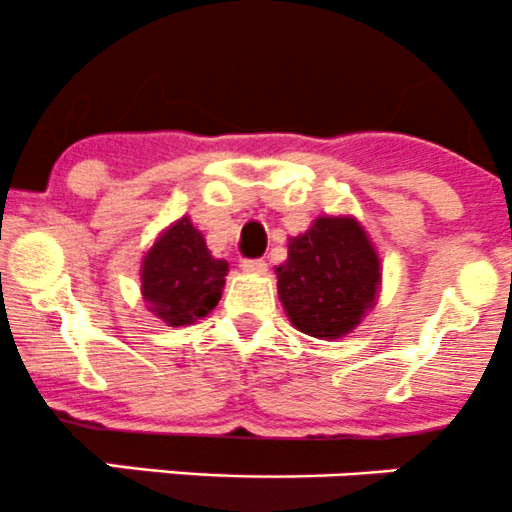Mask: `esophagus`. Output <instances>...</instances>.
<instances>
[{
	"instance_id": "34e87169",
	"label": "esophagus",
	"mask_w": 512,
	"mask_h": 512,
	"mask_svg": "<svg viewBox=\"0 0 512 512\" xmlns=\"http://www.w3.org/2000/svg\"><path fill=\"white\" fill-rule=\"evenodd\" d=\"M240 267L245 272H252V275H265L267 272V262L260 260V257H255V260H242Z\"/></svg>"
}]
</instances>
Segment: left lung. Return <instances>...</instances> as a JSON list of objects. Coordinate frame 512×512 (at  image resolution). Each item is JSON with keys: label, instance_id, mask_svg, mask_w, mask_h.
Here are the masks:
<instances>
[{"label": "left lung", "instance_id": "1", "mask_svg": "<svg viewBox=\"0 0 512 512\" xmlns=\"http://www.w3.org/2000/svg\"><path fill=\"white\" fill-rule=\"evenodd\" d=\"M374 245L354 218H317L289 240L277 292L289 322L319 339H339L361 322L379 292Z\"/></svg>", "mask_w": 512, "mask_h": 512}]
</instances>
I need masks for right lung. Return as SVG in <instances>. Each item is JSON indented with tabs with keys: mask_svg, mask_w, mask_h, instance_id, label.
<instances>
[{
	"mask_svg": "<svg viewBox=\"0 0 512 512\" xmlns=\"http://www.w3.org/2000/svg\"><path fill=\"white\" fill-rule=\"evenodd\" d=\"M227 262L215 260L190 218H180L143 257V299L170 327L193 324L223 297Z\"/></svg>",
	"mask_w": 512,
	"mask_h": 512,
	"instance_id": "1",
	"label": "right lung"
}]
</instances>
